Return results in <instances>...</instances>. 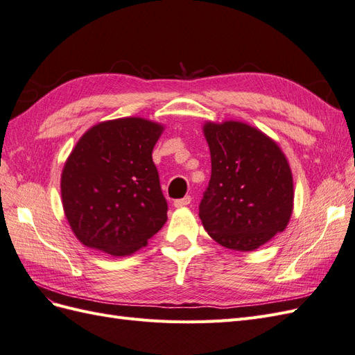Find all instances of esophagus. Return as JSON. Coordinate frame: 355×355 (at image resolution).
Wrapping results in <instances>:
<instances>
[{"label":"esophagus","instance_id":"obj_1","mask_svg":"<svg viewBox=\"0 0 355 355\" xmlns=\"http://www.w3.org/2000/svg\"><path fill=\"white\" fill-rule=\"evenodd\" d=\"M191 202V197L189 196H187V197H184V198H179V200H175V202H173V206L175 207H184V206H188V204Z\"/></svg>","mask_w":355,"mask_h":355}]
</instances>
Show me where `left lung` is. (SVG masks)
I'll return each instance as SVG.
<instances>
[{
  "label": "left lung",
  "instance_id": "left-lung-1",
  "mask_svg": "<svg viewBox=\"0 0 355 355\" xmlns=\"http://www.w3.org/2000/svg\"><path fill=\"white\" fill-rule=\"evenodd\" d=\"M211 176L200 202L210 237L232 250H254L284 231L293 210V178L282 149L239 121L204 125Z\"/></svg>",
  "mask_w": 355,
  "mask_h": 355
}]
</instances>
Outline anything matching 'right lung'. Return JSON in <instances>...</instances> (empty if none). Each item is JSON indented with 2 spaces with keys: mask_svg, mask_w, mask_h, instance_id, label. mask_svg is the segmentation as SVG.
I'll list each match as a JSON object with an SVG mask.
<instances>
[{
  "mask_svg": "<svg viewBox=\"0 0 355 355\" xmlns=\"http://www.w3.org/2000/svg\"><path fill=\"white\" fill-rule=\"evenodd\" d=\"M163 127L120 118L92 127L62 171V202L77 239L112 256L132 254L167 220L153 149Z\"/></svg>",
  "mask_w": 355,
  "mask_h": 355,
  "instance_id": "add662e5",
  "label": "right lung"
}]
</instances>
